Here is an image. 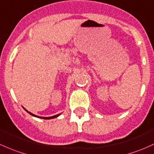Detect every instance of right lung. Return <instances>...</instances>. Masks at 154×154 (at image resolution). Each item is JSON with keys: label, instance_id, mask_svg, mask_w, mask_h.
I'll return each mask as SVG.
<instances>
[{"label": "right lung", "instance_id": "right-lung-1", "mask_svg": "<svg viewBox=\"0 0 154 154\" xmlns=\"http://www.w3.org/2000/svg\"><path fill=\"white\" fill-rule=\"evenodd\" d=\"M24 109H25V108H24ZM25 111H26L27 112H28L29 114H31V115H32V116H36V117L41 118V119H53V118H56V117H57L58 116H60V114H57V115H54V116H48V117H43V116H38L35 115V114H32V113L29 112V111H27L26 109H25Z\"/></svg>", "mask_w": 154, "mask_h": 154}]
</instances>
